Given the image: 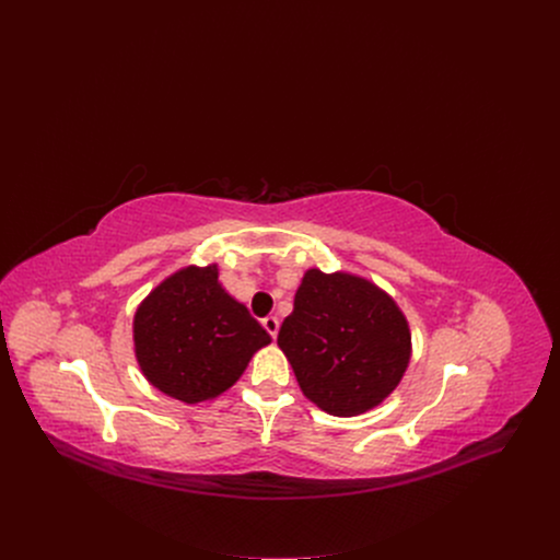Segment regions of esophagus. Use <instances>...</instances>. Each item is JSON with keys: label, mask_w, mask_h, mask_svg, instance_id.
Instances as JSON below:
<instances>
[{"label": "esophagus", "mask_w": 560, "mask_h": 560, "mask_svg": "<svg viewBox=\"0 0 560 560\" xmlns=\"http://www.w3.org/2000/svg\"><path fill=\"white\" fill-rule=\"evenodd\" d=\"M261 326L266 328V332H268L272 339H277V335H279V318H277V316H266L264 322H261Z\"/></svg>", "instance_id": "1"}]
</instances>
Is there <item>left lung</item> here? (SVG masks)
<instances>
[{
  "label": "left lung",
  "mask_w": 560,
  "mask_h": 560,
  "mask_svg": "<svg viewBox=\"0 0 560 560\" xmlns=\"http://www.w3.org/2000/svg\"><path fill=\"white\" fill-rule=\"evenodd\" d=\"M301 392L335 417H357L401 383L412 335L396 301L370 279L310 268L277 337Z\"/></svg>",
  "instance_id": "left-lung-1"
}]
</instances>
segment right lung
<instances>
[{
	"label": "right lung",
	"instance_id": "1",
	"mask_svg": "<svg viewBox=\"0 0 560 560\" xmlns=\"http://www.w3.org/2000/svg\"><path fill=\"white\" fill-rule=\"evenodd\" d=\"M135 357L145 381L188 406L210 401L272 339L219 283L217 264L186 266L137 305Z\"/></svg>",
	"mask_w": 560,
	"mask_h": 560
}]
</instances>
